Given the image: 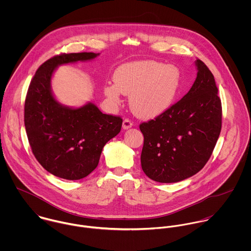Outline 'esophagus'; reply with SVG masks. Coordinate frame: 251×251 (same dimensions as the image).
<instances>
[{"label": "esophagus", "instance_id": "esophagus-1", "mask_svg": "<svg viewBox=\"0 0 251 251\" xmlns=\"http://www.w3.org/2000/svg\"><path fill=\"white\" fill-rule=\"evenodd\" d=\"M132 126H133L132 122L129 121L128 119H126V120L123 122V128H124V129H128V128L132 127Z\"/></svg>", "mask_w": 251, "mask_h": 251}]
</instances>
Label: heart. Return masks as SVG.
Listing matches in <instances>:
<instances>
[{
	"instance_id": "1",
	"label": "heart",
	"mask_w": 251,
	"mask_h": 251,
	"mask_svg": "<svg viewBox=\"0 0 251 251\" xmlns=\"http://www.w3.org/2000/svg\"><path fill=\"white\" fill-rule=\"evenodd\" d=\"M103 92L118 106L121 96H129V106L139 118L151 119L166 112L174 103L181 85V72L173 65L151 61H134L121 65Z\"/></svg>"
}]
</instances>
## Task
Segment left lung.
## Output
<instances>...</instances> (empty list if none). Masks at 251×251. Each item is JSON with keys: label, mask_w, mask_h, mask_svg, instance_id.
<instances>
[{"label": "left lung", "mask_w": 251, "mask_h": 251, "mask_svg": "<svg viewBox=\"0 0 251 251\" xmlns=\"http://www.w3.org/2000/svg\"><path fill=\"white\" fill-rule=\"evenodd\" d=\"M197 77L188 93L155 120L140 125L141 166L152 180L177 182L198 173L221 129V101L213 73L195 61Z\"/></svg>", "instance_id": "1"}]
</instances>
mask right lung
I'll return each mask as SVG.
<instances>
[{
    "mask_svg": "<svg viewBox=\"0 0 251 251\" xmlns=\"http://www.w3.org/2000/svg\"><path fill=\"white\" fill-rule=\"evenodd\" d=\"M100 53L62 54L36 71L25 101V127L33 153L41 166L62 179H80L98 166L105 144L121 131L123 120L103 114L88 101L72 107L61 103L52 90L60 66L89 62Z\"/></svg>",
    "mask_w": 251,
    "mask_h": 251,
    "instance_id": "obj_1",
    "label": "right lung"
}]
</instances>
